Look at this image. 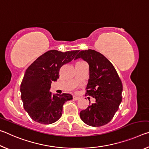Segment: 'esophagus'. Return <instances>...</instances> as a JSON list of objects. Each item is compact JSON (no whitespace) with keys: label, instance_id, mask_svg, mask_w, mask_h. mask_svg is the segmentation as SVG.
Instances as JSON below:
<instances>
[{"label":"esophagus","instance_id":"34e87169","mask_svg":"<svg viewBox=\"0 0 149 149\" xmlns=\"http://www.w3.org/2000/svg\"><path fill=\"white\" fill-rule=\"evenodd\" d=\"M73 99H74V100H79L80 99V97H78V96H76V95H74L73 96Z\"/></svg>","mask_w":149,"mask_h":149}]
</instances>
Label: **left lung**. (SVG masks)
<instances>
[{"label":"left lung","instance_id":"1","mask_svg":"<svg viewBox=\"0 0 149 149\" xmlns=\"http://www.w3.org/2000/svg\"><path fill=\"white\" fill-rule=\"evenodd\" d=\"M77 58L84 60L89 65L86 94L95 99L94 103L81 111V119L93 127L107 124L122 102V81L114 65L100 52L91 49L81 50L75 60Z\"/></svg>","mask_w":149,"mask_h":149}]
</instances>
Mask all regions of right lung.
<instances>
[{"mask_svg":"<svg viewBox=\"0 0 149 149\" xmlns=\"http://www.w3.org/2000/svg\"><path fill=\"white\" fill-rule=\"evenodd\" d=\"M78 52L49 50L26 70L20 92L24 109L33 120L42 124H51L61 117L63 104L72 100V95L68 93L52 95L49 91L50 85L59 78L62 65L71 62Z\"/></svg>","mask_w":149,"mask_h":149,"instance_id":"obj_1","label":"right lung"}]
</instances>
